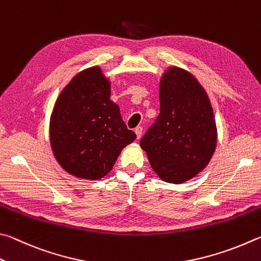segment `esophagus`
<instances>
[{
    "label": "esophagus",
    "instance_id": "obj_1",
    "mask_svg": "<svg viewBox=\"0 0 261 261\" xmlns=\"http://www.w3.org/2000/svg\"><path fill=\"white\" fill-rule=\"evenodd\" d=\"M142 130H143V128L141 127V126H138L135 128V134H136V138L138 139H141V136H142Z\"/></svg>",
    "mask_w": 261,
    "mask_h": 261
}]
</instances>
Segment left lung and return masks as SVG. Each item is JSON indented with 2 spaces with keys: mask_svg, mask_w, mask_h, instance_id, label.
Returning a JSON list of instances; mask_svg holds the SVG:
<instances>
[{
  "mask_svg": "<svg viewBox=\"0 0 261 261\" xmlns=\"http://www.w3.org/2000/svg\"><path fill=\"white\" fill-rule=\"evenodd\" d=\"M159 100V116L140 145L163 181L184 184L207 166L216 150L213 109L197 79L175 66L161 79Z\"/></svg>",
  "mask_w": 261,
  "mask_h": 261,
  "instance_id": "8db88e82",
  "label": "left lung"
}]
</instances>
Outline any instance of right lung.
I'll use <instances>...</instances> for the list:
<instances>
[{
  "instance_id": "right-lung-1",
  "label": "right lung",
  "mask_w": 261,
  "mask_h": 261,
  "mask_svg": "<svg viewBox=\"0 0 261 261\" xmlns=\"http://www.w3.org/2000/svg\"><path fill=\"white\" fill-rule=\"evenodd\" d=\"M111 85L99 67L73 77L59 95L50 118V143L59 165L80 179L99 180L112 170L136 134L110 99Z\"/></svg>"
}]
</instances>
